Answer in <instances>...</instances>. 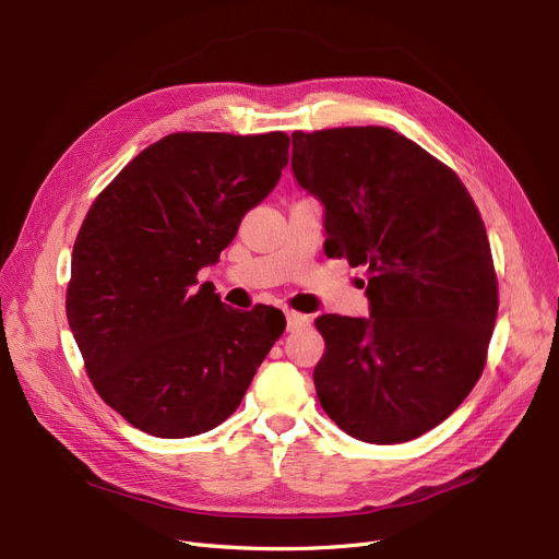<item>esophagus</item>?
Listing matches in <instances>:
<instances>
[{
    "label": "esophagus",
    "instance_id": "1",
    "mask_svg": "<svg viewBox=\"0 0 559 559\" xmlns=\"http://www.w3.org/2000/svg\"><path fill=\"white\" fill-rule=\"evenodd\" d=\"M285 317H287V331H289V333H295V331H299V329L310 326V317H308V314H301V312H295V310H287Z\"/></svg>",
    "mask_w": 559,
    "mask_h": 559
}]
</instances>
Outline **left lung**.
Listing matches in <instances>:
<instances>
[{"mask_svg":"<svg viewBox=\"0 0 559 559\" xmlns=\"http://www.w3.org/2000/svg\"><path fill=\"white\" fill-rule=\"evenodd\" d=\"M292 171L324 203L326 255L369 274L367 319L314 321L319 403L362 442H409L485 369L498 283L483 217L451 167L385 127L295 131Z\"/></svg>","mask_w":559,"mask_h":559,"instance_id":"left-lung-1","label":"left lung"}]
</instances>
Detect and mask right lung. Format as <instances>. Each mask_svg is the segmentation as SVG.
Returning a JSON list of instances; mask_svg holds the SVG:
<instances>
[{"label":"right lung","instance_id":"obj_1","mask_svg":"<svg viewBox=\"0 0 559 559\" xmlns=\"http://www.w3.org/2000/svg\"><path fill=\"white\" fill-rule=\"evenodd\" d=\"M289 138L171 133L142 150L87 211L66 310L97 394L163 439L238 409L285 331L278 308L233 310L197 272L215 264L287 165Z\"/></svg>","mask_w":559,"mask_h":559}]
</instances>
